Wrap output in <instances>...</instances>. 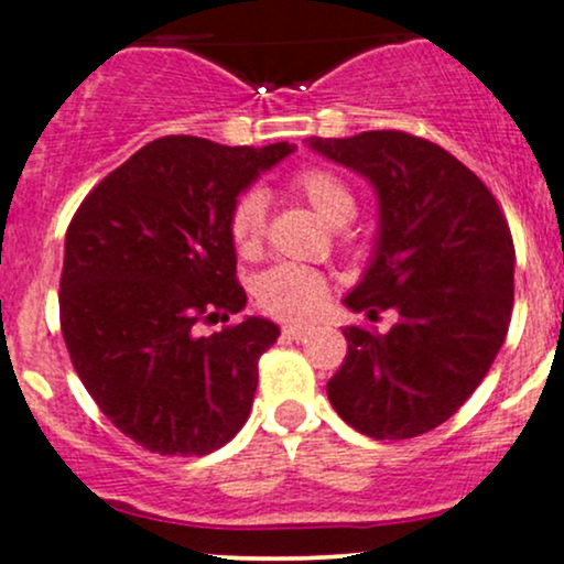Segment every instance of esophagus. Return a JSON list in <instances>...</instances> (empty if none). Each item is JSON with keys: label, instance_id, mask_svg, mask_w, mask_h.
<instances>
[{"label": "esophagus", "instance_id": "34e87169", "mask_svg": "<svg viewBox=\"0 0 564 564\" xmlns=\"http://www.w3.org/2000/svg\"><path fill=\"white\" fill-rule=\"evenodd\" d=\"M304 336H310V328L302 326V323H289V326H283V339L302 341Z\"/></svg>", "mask_w": 564, "mask_h": 564}]
</instances>
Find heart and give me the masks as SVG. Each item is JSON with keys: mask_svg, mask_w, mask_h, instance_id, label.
Masks as SVG:
<instances>
[{"mask_svg": "<svg viewBox=\"0 0 564 564\" xmlns=\"http://www.w3.org/2000/svg\"><path fill=\"white\" fill-rule=\"evenodd\" d=\"M291 185L334 228H341L358 215V200H355L352 187L336 172L310 166V170L296 174ZM264 219H268V196L260 187L241 193L232 204L230 238L241 254H251V251L260 249ZM326 278L315 273V270L300 268V264H278V268L262 273L260 281H257L260 307L268 310L270 315L289 321L310 318V315L318 313L321 304L326 302Z\"/></svg>", "mask_w": 564, "mask_h": 564, "instance_id": "obj_1", "label": "heart"}]
</instances>
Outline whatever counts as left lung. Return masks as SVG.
I'll return each instance as SVG.
<instances>
[{
	"mask_svg": "<svg viewBox=\"0 0 564 564\" xmlns=\"http://www.w3.org/2000/svg\"><path fill=\"white\" fill-rule=\"evenodd\" d=\"M323 159L377 191L379 228L364 278L345 304L387 334L347 326V358L328 400L373 440H408L448 422L480 387L507 339L514 243L494 193L448 151L405 132L310 138Z\"/></svg>",
	"mask_w": 564,
	"mask_h": 564,
	"instance_id": "8db88e82",
	"label": "left lung"
}]
</instances>
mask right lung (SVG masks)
<instances>
[{
  "instance_id": "add662e5",
  "label": "right lung",
  "mask_w": 564,
  "mask_h": 564,
  "mask_svg": "<svg viewBox=\"0 0 564 564\" xmlns=\"http://www.w3.org/2000/svg\"><path fill=\"white\" fill-rule=\"evenodd\" d=\"M296 145L159 138L82 200L66 232L61 328L82 384L116 430L161 456H206L236 437L257 360L281 328L246 315L230 212Z\"/></svg>"
}]
</instances>
